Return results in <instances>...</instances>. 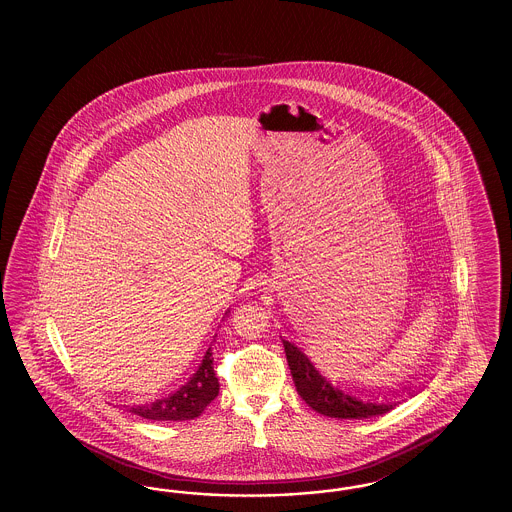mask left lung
Here are the masks:
<instances>
[{
  "label": "left lung",
  "mask_w": 512,
  "mask_h": 512,
  "mask_svg": "<svg viewBox=\"0 0 512 512\" xmlns=\"http://www.w3.org/2000/svg\"><path fill=\"white\" fill-rule=\"evenodd\" d=\"M284 341L286 359L292 370L293 384L295 390L301 395V399L315 409L317 413L330 416V418H370L386 414L395 407V403H374V401H363L349 393L334 388L324 376L318 374L317 368L301 353L299 347H295L292 341Z\"/></svg>",
  "instance_id": "left-lung-1"
}]
</instances>
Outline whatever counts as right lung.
Returning <instances> with one entry per match:
<instances>
[{
  "instance_id": "obj_1",
  "label": "right lung",
  "mask_w": 512,
  "mask_h": 512,
  "mask_svg": "<svg viewBox=\"0 0 512 512\" xmlns=\"http://www.w3.org/2000/svg\"><path fill=\"white\" fill-rule=\"evenodd\" d=\"M219 388V378L215 376V370H213V353L211 349H207L194 376L180 390L153 403L130 407V413L138 414L147 420H157V422L194 420L219 395Z\"/></svg>"
}]
</instances>
